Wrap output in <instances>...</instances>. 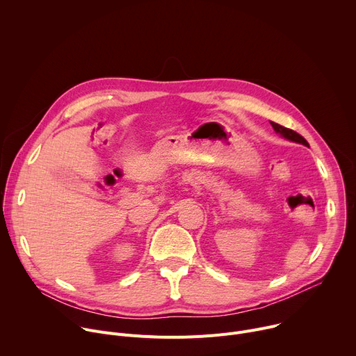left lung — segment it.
<instances>
[{"label": "left lung", "mask_w": 356, "mask_h": 356, "mask_svg": "<svg viewBox=\"0 0 356 356\" xmlns=\"http://www.w3.org/2000/svg\"><path fill=\"white\" fill-rule=\"evenodd\" d=\"M270 125L273 127L275 132L279 134L280 136H283L284 139L291 140V142H296V143H301V145H304V146H309V142H307L306 139H304L300 134L294 132L293 129L284 128V127H282V125H279V124H276V122H270Z\"/></svg>", "instance_id": "8db88e82"}]
</instances>
